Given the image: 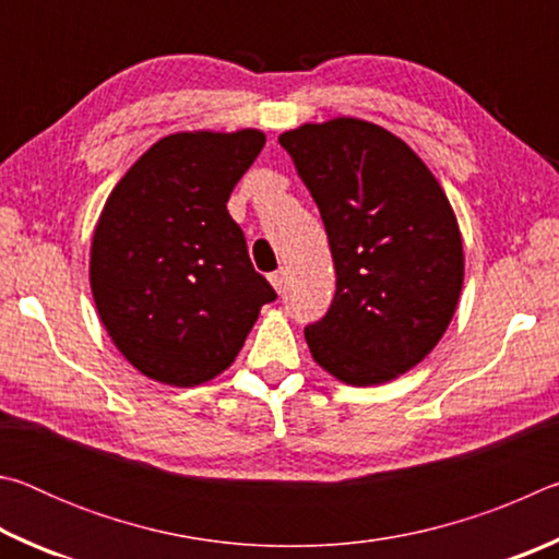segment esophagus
<instances>
[{
    "label": "esophagus",
    "instance_id": "esophagus-1",
    "mask_svg": "<svg viewBox=\"0 0 559 559\" xmlns=\"http://www.w3.org/2000/svg\"><path fill=\"white\" fill-rule=\"evenodd\" d=\"M269 278H271V283H273V288H276L278 293L286 290V283H288V271H286V269H278V271H273Z\"/></svg>",
    "mask_w": 559,
    "mask_h": 559
}]
</instances>
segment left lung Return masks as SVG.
Here are the masks:
<instances>
[{"label":"left lung","instance_id":"1","mask_svg":"<svg viewBox=\"0 0 559 559\" xmlns=\"http://www.w3.org/2000/svg\"><path fill=\"white\" fill-rule=\"evenodd\" d=\"M281 147L323 216L335 298L306 325L313 359L355 386L427 357L456 310L463 246L429 167L390 130L355 118L283 132Z\"/></svg>","mask_w":559,"mask_h":559}]
</instances>
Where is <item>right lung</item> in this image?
I'll list each match as a JSON object with an SVG mask.
<instances>
[{
  "instance_id": "add662e5",
  "label": "right lung",
  "mask_w": 559,
  "mask_h": 559,
  "mask_svg": "<svg viewBox=\"0 0 559 559\" xmlns=\"http://www.w3.org/2000/svg\"><path fill=\"white\" fill-rule=\"evenodd\" d=\"M263 145L259 130L177 132L108 197L91 246L93 300L128 362L157 382H210L276 300L226 210Z\"/></svg>"
}]
</instances>
